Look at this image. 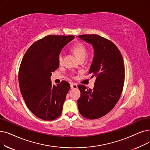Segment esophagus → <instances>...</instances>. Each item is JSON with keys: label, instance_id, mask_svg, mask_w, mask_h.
Returning <instances> with one entry per match:
<instances>
[{"label": "esophagus", "instance_id": "obj_1", "mask_svg": "<svg viewBox=\"0 0 150 150\" xmlns=\"http://www.w3.org/2000/svg\"><path fill=\"white\" fill-rule=\"evenodd\" d=\"M78 88L77 86V84H74V83H71L70 84V88L71 89H76Z\"/></svg>", "mask_w": 150, "mask_h": 150}]
</instances>
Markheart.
Returning <instances> with one entry per match:
<instances>
[{"label":"heart","instance_id":"1","mask_svg":"<svg viewBox=\"0 0 150 150\" xmlns=\"http://www.w3.org/2000/svg\"><path fill=\"white\" fill-rule=\"evenodd\" d=\"M71 50L74 51V53L75 54V55L79 58V60L83 59L86 57L87 56V50L84 45L80 43H77L75 44L73 47L71 48ZM58 60H59V62L60 64L62 63L63 61V54L62 53H61L59 54V57H58Z\"/></svg>","mask_w":150,"mask_h":150}]
</instances>
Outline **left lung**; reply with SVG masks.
Listing matches in <instances>:
<instances>
[{"label":"left lung","mask_w":150,"mask_h":150,"mask_svg":"<svg viewBox=\"0 0 150 150\" xmlns=\"http://www.w3.org/2000/svg\"><path fill=\"white\" fill-rule=\"evenodd\" d=\"M93 45L94 56L89 73L96 77L93 89L78 86L81 96L78 100L80 114L87 119L95 120L109 113L119 100L125 83L123 58L116 45L96 34L78 36Z\"/></svg>","instance_id":"8db88e82"}]
</instances>
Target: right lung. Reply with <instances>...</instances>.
<instances>
[{"label": "right lung", "instance_id": "add662e5", "mask_svg": "<svg viewBox=\"0 0 150 150\" xmlns=\"http://www.w3.org/2000/svg\"><path fill=\"white\" fill-rule=\"evenodd\" d=\"M74 35H47L34 42L25 52L18 74L21 93L30 112L45 121L54 120L62 111L70 84L62 81L52 85L50 76L59 67L62 48Z\"/></svg>", "mask_w": 150, "mask_h": 150}]
</instances>
